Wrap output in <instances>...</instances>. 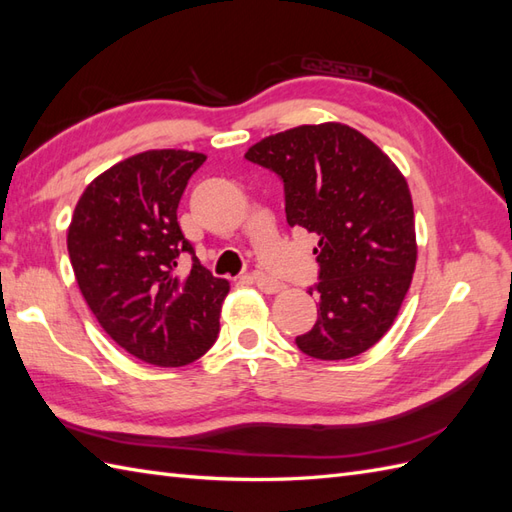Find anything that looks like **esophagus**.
<instances>
[{
	"label": "esophagus",
	"mask_w": 512,
	"mask_h": 512,
	"mask_svg": "<svg viewBox=\"0 0 512 512\" xmlns=\"http://www.w3.org/2000/svg\"><path fill=\"white\" fill-rule=\"evenodd\" d=\"M252 280H254V284L258 286V289L263 291V293H267V295H276V293H282L286 289L284 282H278V280L269 278L267 273H263V271H254L252 273Z\"/></svg>",
	"instance_id": "1"
}]
</instances>
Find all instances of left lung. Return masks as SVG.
<instances>
[{"mask_svg":"<svg viewBox=\"0 0 512 512\" xmlns=\"http://www.w3.org/2000/svg\"><path fill=\"white\" fill-rule=\"evenodd\" d=\"M247 160L284 182L286 221L319 234V299L304 354L343 360L389 332L413 282L417 236L413 197L395 162L365 134L339 121L297 126L247 149Z\"/></svg>","mask_w":512,"mask_h":512,"instance_id":"8db88e82","label":"left lung"}]
</instances>
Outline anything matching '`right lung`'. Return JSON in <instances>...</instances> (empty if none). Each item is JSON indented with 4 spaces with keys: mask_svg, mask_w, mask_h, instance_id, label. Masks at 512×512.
Instances as JSON below:
<instances>
[{
    "mask_svg": "<svg viewBox=\"0 0 512 512\" xmlns=\"http://www.w3.org/2000/svg\"><path fill=\"white\" fill-rule=\"evenodd\" d=\"M206 156L149 149L86 186L69 223L67 249L82 297L106 334L134 358L184 367L219 334L230 282L195 258L178 223L186 182ZM194 254L189 274L177 256Z\"/></svg>",
    "mask_w": 512,
    "mask_h": 512,
    "instance_id": "right-lung-1",
    "label": "right lung"
}]
</instances>
